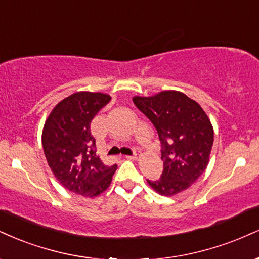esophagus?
<instances>
[{
  "label": "esophagus",
  "mask_w": 259,
  "mask_h": 259,
  "mask_svg": "<svg viewBox=\"0 0 259 259\" xmlns=\"http://www.w3.org/2000/svg\"><path fill=\"white\" fill-rule=\"evenodd\" d=\"M127 159H130V160H138V159H140V153L139 152H135V154L134 155H127Z\"/></svg>",
  "instance_id": "1"
}]
</instances>
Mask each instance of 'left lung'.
Masks as SVG:
<instances>
[{
    "label": "left lung",
    "mask_w": 259,
    "mask_h": 259,
    "mask_svg": "<svg viewBox=\"0 0 259 259\" xmlns=\"http://www.w3.org/2000/svg\"><path fill=\"white\" fill-rule=\"evenodd\" d=\"M134 104L153 123L163 146L161 177L147 183L165 197L186 191L206 170L213 145V126L195 100L177 90L134 96Z\"/></svg>",
    "instance_id": "8db88e82"
}]
</instances>
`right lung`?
Wrapping results in <instances>:
<instances>
[{
  "label": "right lung",
  "mask_w": 259,
  "mask_h": 259,
  "mask_svg": "<svg viewBox=\"0 0 259 259\" xmlns=\"http://www.w3.org/2000/svg\"><path fill=\"white\" fill-rule=\"evenodd\" d=\"M111 99L104 93L77 92L58 102L43 125V151L55 179L85 198L104 193L117 170L96 155L90 133L92 120Z\"/></svg>",
  "instance_id": "right-lung-1"
}]
</instances>
